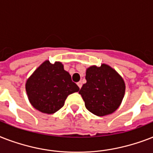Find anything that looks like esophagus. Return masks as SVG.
<instances>
[{"label":"esophagus","mask_w":153,"mask_h":153,"mask_svg":"<svg viewBox=\"0 0 153 153\" xmlns=\"http://www.w3.org/2000/svg\"><path fill=\"white\" fill-rule=\"evenodd\" d=\"M77 85H78V86H79V88H81L82 86V82H78V83H77Z\"/></svg>","instance_id":"esophagus-1"}]
</instances>
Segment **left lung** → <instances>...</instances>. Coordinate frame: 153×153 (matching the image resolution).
Listing matches in <instances>:
<instances>
[{"mask_svg": "<svg viewBox=\"0 0 153 153\" xmlns=\"http://www.w3.org/2000/svg\"><path fill=\"white\" fill-rule=\"evenodd\" d=\"M86 82L79 94L86 108L97 116L102 117L116 111L126 92V84L121 76L109 65L91 66L86 69Z\"/></svg>", "mask_w": 153, "mask_h": 153, "instance_id": "1", "label": "left lung"}]
</instances>
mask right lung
Returning a JSON list of instances; mask_svg holds the SVG:
<instances>
[{
    "label": "right lung",
    "instance_id": "1",
    "mask_svg": "<svg viewBox=\"0 0 153 153\" xmlns=\"http://www.w3.org/2000/svg\"><path fill=\"white\" fill-rule=\"evenodd\" d=\"M25 89L30 103L37 110L51 114L64 105L67 96L79 91L62 62L44 61L27 79Z\"/></svg>",
    "mask_w": 153,
    "mask_h": 153
}]
</instances>
